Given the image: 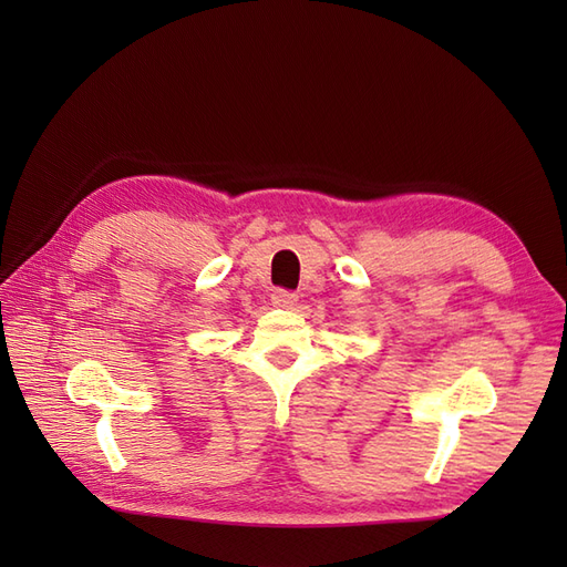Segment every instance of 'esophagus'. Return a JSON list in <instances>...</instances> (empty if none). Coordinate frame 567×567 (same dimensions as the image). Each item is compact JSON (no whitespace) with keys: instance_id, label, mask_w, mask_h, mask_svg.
<instances>
[{"instance_id":"1","label":"esophagus","mask_w":567,"mask_h":567,"mask_svg":"<svg viewBox=\"0 0 567 567\" xmlns=\"http://www.w3.org/2000/svg\"><path fill=\"white\" fill-rule=\"evenodd\" d=\"M271 302L277 307H293L298 302V293H293V290H286V288H277L271 293Z\"/></svg>"}]
</instances>
